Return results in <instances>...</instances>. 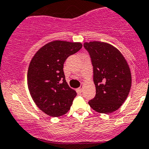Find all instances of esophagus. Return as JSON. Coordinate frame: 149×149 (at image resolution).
Wrapping results in <instances>:
<instances>
[{
  "label": "esophagus",
  "instance_id": "34e87169",
  "mask_svg": "<svg viewBox=\"0 0 149 149\" xmlns=\"http://www.w3.org/2000/svg\"><path fill=\"white\" fill-rule=\"evenodd\" d=\"M82 88H83V86H81L80 88H78V89H77V91H79V93L82 92Z\"/></svg>",
  "mask_w": 149,
  "mask_h": 149
}]
</instances>
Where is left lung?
Returning a JSON list of instances; mask_svg holds the SVG:
<instances>
[{"label": "left lung", "instance_id": "obj_1", "mask_svg": "<svg viewBox=\"0 0 149 149\" xmlns=\"http://www.w3.org/2000/svg\"><path fill=\"white\" fill-rule=\"evenodd\" d=\"M93 67L96 94L88 102L95 111L109 114L118 109L130 91L132 77L127 61L122 53L107 42H84Z\"/></svg>", "mask_w": 149, "mask_h": 149}]
</instances>
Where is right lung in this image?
<instances>
[{
  "mask_svg": "<svg viewBox=\"0 0 149 149\" xmlns=\"http://www.w3.org/2000/svg\"><path fill=\"white\" fill-rule=\"evenodd\" d=\"M79 42L54 40L34 55L27 71V85L37 107L48 116L58 117L68 112L77 95L65 79L64 63L81 49Z\"/></svg>",
  "mask_w": 149,
  "mask_h": 149,
  "instance_id": "right-lung-1",
  "label": "right lung"
}]
</instances>
